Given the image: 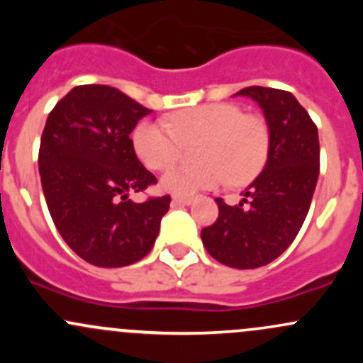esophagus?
<instances>
[{
	"mask_svg": "<svg viewBox=\"0 0 363 363\" xmlns=\"http://www.w3.org/2000/svg\"><path fill=\"white\" fill-rule=\"evenodd\" d=\"M172 203L174 205H191L193 196H174V199H172Z\"/></svg>",
	"mask_w": 363,
	"mask_h": 363,
	"instance_id": "esophagus-1",
	"label": "esophagus"
}]
</instances>
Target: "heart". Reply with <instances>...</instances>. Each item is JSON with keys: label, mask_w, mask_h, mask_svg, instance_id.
I'll use <instances>...</instances> for the list:
<instances>
[{"label": "heart", "mask_w": 363, "mask_h": 363, "mask_svg": "<svg viewBox=\"0 0 363 363\" xmlns=\"http://www.w3.org/2000/svg\"><path fill=\"white\" fill-rule=\"evenodd\" d=\"M196 145L199 164H179L161 177V188L175 195H195L214 189L230 179L246 184L265 167L269 128L265 121L244 113L239 105L205 104L168 117V124L144 121L133 131V149L151 170H163L179 158L182 144Z\"/></svg>", "instance_id": "obj_1"}]
</instances>
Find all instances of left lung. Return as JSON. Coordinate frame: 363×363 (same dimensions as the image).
Masks as SVG:
<instances>
[{"mask_svg": "<svg viewBox=\"0 0 363 363\" xmlns=\"http://www.w3.org/2000/svg\"><path fill=\"white\" fill-rule=\"evenodd\" d=\"M235 96L251 98L263 111L269 156L239 203L216 200L219 216L202 230V242L223 265L256 269L283 255L302 228L320 175V140L316 124L288 91L251 86Z\"/></svg>", "mask_w": 363, "mask_h": 363, "instance_id": "1", "label": "left lung"}]
</instances>
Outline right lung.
Segmentation results:
<instances>
[{"label": "right lung", "mask_w": 363, "mask_h": 363, "mask_svg": "<svg viewBox=\"0 0 363 363\" xmlns=\"http://www.w3.org/2000/svg\"><path fill=\"white\" fill-rule=\"evenodd\" d=\"M152 111L119 89L77 86L47 117L38 168L52 221L87 263L126 267L152 250L170 196L137 203L156 177L135 155L130 133Z\"/></svg>", "instance_id": "obj_1"}]
</instances>
